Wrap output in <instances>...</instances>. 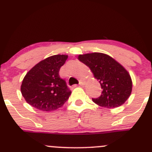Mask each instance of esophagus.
<instances>
[{
  "label": "esophagus",
  "instance_id": "1",
  "mask_svg": "<svg viewBox=\"0 0 152 152\" xmlns=\"http://www.w3.org/2000/svg\"><path fill=\"white\" fill-rule=\"evenodd\" d=\"M85 84V81H79V85L80 86H84Z\"/></svg>",
  "mask_w": 152,
  "mask_h": 152
}]
</instances>
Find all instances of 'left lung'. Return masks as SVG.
Instances as JSON below:
<instances>
[{"instance_id":"1","label":"left lung","mask_w":152,"mask_h":152,"mask_svg":"<svg viewBox=\"0 0 152 152\" xmlns=\"http://www.w3.org/2000/svg\"><path fill=\"white\" fill-rule=\"evenodd\" d=\"M90 68L101 86L102 94L93 102L101 107L114 108L125 103L132 92V82L128 71L111 56L100 52L78 56Z\"/></svg>"}]
</instances>
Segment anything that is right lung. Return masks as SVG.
Segmentation results:
<instances>
[{"label": "right lung", "mask_w": 152, "mask_h": 152, "mask_svg": "<svg viewBox=\"0 0 152 152\" xmlns=\"http://www.w3.org/2000/svg\"><path fill=\"white\" fill-rule=\"evenodd\" d=\"M67 55H56L41 60L24 77L21 92L27 103L44 111L58 109L68 100L71 92L59 76Z\"/></svg>", "instance_id": "obj_1"}]
</instances>
